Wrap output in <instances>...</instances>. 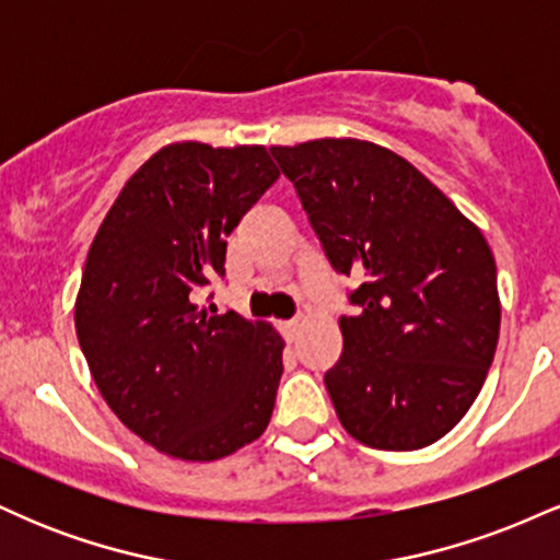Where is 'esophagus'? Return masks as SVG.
<instances>
[{
  "label": "esophagus",
  "instance_id": "obj_1",
  "mask_svg": "<svg viewBox=\"0 0 560 560\" xmlns=\"http://www.w3.org/2000/svg\"><path fill=\"white\" fill-rule=\"evenodd\" d=\"M298 329H300V320H284V324H279V331L284 334L287 342H292L294 334H298Z\"/></svg>",
  "mask_w": 560,
  "mask_h": 560
}]
</instances>
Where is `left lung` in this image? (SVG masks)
I'll return each instance as SVG.
<instances>
[{"instance_id":"8db88e82","label":"left lung","mask_w":560,"mask_h":560,"mask_svg":"<svg viewBox=\"0 0 560 560\" xmlns=\"http://www.w3.org/2000/svg\"><path fill=\"white\" fill-rule=\"evenodd\" d=\"M355 316L324 382L347 434L376 450L442 440L477 400L500 334L498 271L481 231L387 147H271Z\"/></svg>"}]
</instances>
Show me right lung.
<instances>
[{"instance_id": "add662e5", "label": "right lung", "mask_w": 560, "mask_h": 560, "mask_svg": "<svg viewBox=\"0 0 560 560\" xmlns=\"http://www.w3.org/2000/svg\"><path fill=\"white\" fill-rule=\"evenodd\" d=\"M276 178L260 144H168L128 178L89 247L75 298L89 371L113 413L171 458H226L271 421L284 339L197 300Z\"/></svg>"}]
</instances>
